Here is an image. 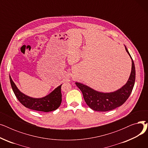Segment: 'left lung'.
I'll return each instance as SVG.
<instances>
[{
    "mask_svg": "<svg viewBox=\"0 0 148 148\" xmlns=\"http://www.w3.org/2000/svg\"><path fill=\"white\" fill-rule=\"evenodd\" d=\"M10 80L15 95L25 107L34 110L49 112L56 110L62 102V84L54 89L51 93L42 98H33L22 93L12 81L11 76Z\"/></svg>",
    "mask_w": 148,
    "mask_h": 148,
    "instance_id": "8db88e82",
    "label": "left lung"
}]
</instances>
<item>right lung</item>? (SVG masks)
I'll return each instance as SVG.
<instances>
[{
    "label": "right lung",
    "instance_id": "right-lung-1",
    "mask_svg": "<svg viewBox=\"0 0 148 148\" xmlns=\"http://www.w3.org/2000/svg\"><path fill=\"white\" fill-rule=\"evenodd\" d=\"M125 48L132 60V67L129 79L122 88L112 92L104 93L93 89L84 84L75 82L76 86L82 92L85 102L92 110L98 112L112 110L122 106L129 98L135 83L136 69L134 61L125 45Z\"/></svg>",
    "mask_w": 148,
    "mask_h": 148
}]
</instances>
